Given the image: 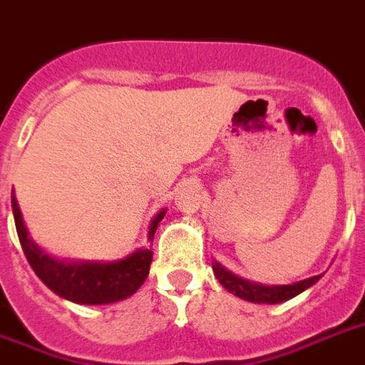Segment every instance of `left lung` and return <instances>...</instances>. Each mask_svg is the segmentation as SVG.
<instances>
[{"label":"left lung","mask_w":365,"mask_h":365,"mask_svg":"<svg viewBox=\"0 0 365 365\" xmlns=\"http://www.w3.org/2000/svg\"><path fill=\"white\" fill-rule=\"evenodd\" d=\"M212 268L215 277H217L219 283L225 289L238 296V298L255 302V304H279V302H287L300 294V292H304L306 289H309V287H313L317 281L321 279V275H315V277L298 281V283H292V285H259V283H251V281L234 275L232 272L223 268L219 262H213Z\"/></svg>","instance_id":"1"}]
</instances>
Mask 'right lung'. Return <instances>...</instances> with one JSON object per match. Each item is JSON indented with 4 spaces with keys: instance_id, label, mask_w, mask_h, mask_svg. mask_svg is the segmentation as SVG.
<instances>
[{
    "instance_id": "1",
    "label": "right lung",
    "mask_w": 365,
    "mask_h": 365,
    "mask_svg": "<svg viewBox=\"0 0 365 365\" xmlns=\"http://www.w3.org/2000/svg\"><path fill=\"white\" fill-rule=\"evenodd\" d=\"M13 213L16 232H19L20 245L28 259L29 266L34 268L38 279L56 294L65 300L86 304V306H99V304H112V302L125 300L140 289L146 281L152 264V250H136L129 257L114 262H67L58 260L44 253L34 240L29 238L28 229L24 225L22 212L14 198L13 191ZM167 210H161L150 223L148 240H153L157 225L161 223Z\"/></svg>"
}]
</instances>
